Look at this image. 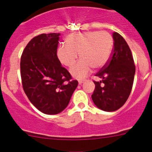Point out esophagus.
Segmentation results:
<instances>
[{"label": "esophagus", "mask_w": 152, "mask_h": 152, "mask_svg": "<svg viewBox=\"0 0 152 152\" xmlns=\"http://www.w3.org/2000/svg\"><path fill=\"white\" fill-rule=\"evenodd\" d=\"M85 79H79V81H78V82H79V85H82L83 82H85Z\"/></svg>", "instance_id": "1"}]
</instances>
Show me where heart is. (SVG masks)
Returning a JSON list of instances; mask_svg holds the SVG:
<instances>
[{"mask_svg":"<svg viewBox=\"0 0 152 152\" xmlns=\"http://www.w3.org/2000/svg\"><path fill=\"white\" fill-rule=\"evenodd\" d=\"M65 45H60L56 49V56L59 62L67 67L74 65L79 53L81 59L72 67L71 74L82 79L95 69L102 68L111 57L113 39L107 31H89L67 35Z\"/></svg>","mask_w":152,"mask_h":152,"instance_id":"1","label":"heart"}]
</instances>
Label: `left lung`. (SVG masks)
<instances>
[{
  "mask_svg": "<svg viewBox=\"0 0 152 152\" xmlns=\"http://www.w3.org/2000/svg\"><path fill=\"white\" fill-rule=\"evenodd\" d=\"M113 37L111 57L96 74L102 80L93 81L96 87L91 96L96 107L106 112L115 111L125 104L132 89L135 73L134 59L127 42L117 32Z\"/></svg>",
  "mask_w": 152,
  "mask_h": 152,
  "instance_id": "left-lung-1",
  "label": "left lung"
}]
</instances>
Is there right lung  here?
<instances>
[{
    "label": "right lung",
    "mask_w": 152,
    "mask_h": 152,
    "mask_svg": "<svg viewBox=\"0 0 152 152\" xmlns=\"http://www.w3.org/2000/svg\"><path fill=\"white\" fill-rule=\"evenodd\" d=\"M59 33L34 37L24 48L20 59V76L24 92L37 110L56 115L68 105L78 86L56 56Z\"/></svg>",
    "instance_id": "obj_1"
}]
</instances>
